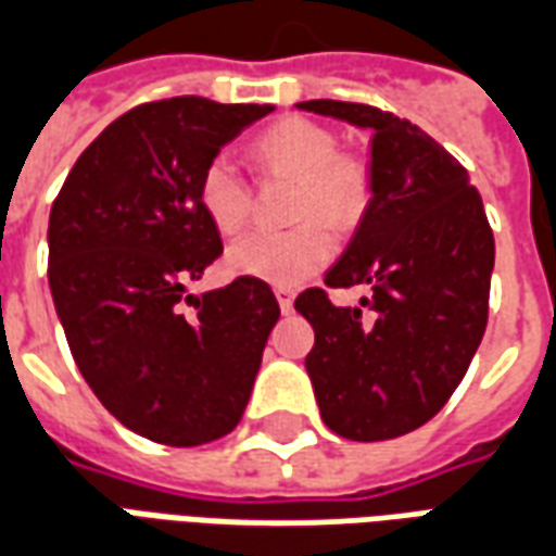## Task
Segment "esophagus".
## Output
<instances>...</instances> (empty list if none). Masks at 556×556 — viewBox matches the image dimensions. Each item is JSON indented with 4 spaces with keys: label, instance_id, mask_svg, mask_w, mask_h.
Returning <instances> with one entry per match:
<instances>
[{
    "label": "esophagus",
    "instance_id": "esophagus-1",
    "mask_svg": "<svg viewBox=\"0 0 556 556\" xmlns=\"http://www.w3.org/2000/svg\"><path fill=\"white\" fill-rule=\"evenodd\" d=\"M277 301H279V309L289 315L294 309V291L291 289H277Z\"/></svg>",
    "mask_w": 556,
    "mask_h": 556
}]
</instances>
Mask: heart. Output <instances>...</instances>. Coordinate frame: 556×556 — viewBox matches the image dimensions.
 <instances>
[{
  "mask_svg": "<svg viewBox=\"0 0 556 556\" xmlns=\"http://www.w3.org/2000/svg\"><path fill=\"white\" fill-rule=\"evenodd\" d=\"M255 163L267 175L294 178L289 231H253L231 243L226 267L235 277H250L291 289L315 277L333 258V229H351L372 195L369 169L361 157L342 154L333 130L309 118H282L253 142ZM199 205L219 235H235L250 217L253 195L238 166L226 154L211 157L199 172ZM319 219L315 220L314 217Z\"/></svg>",
  "mask_w": 556,
  "mask_h": 556,
  "instance_id": "1",
  "label": "heart"
}]
</instances>
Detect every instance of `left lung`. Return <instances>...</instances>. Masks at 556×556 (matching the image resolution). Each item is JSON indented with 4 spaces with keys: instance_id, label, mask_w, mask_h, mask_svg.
Wrapping results in <instances>:
<instances>
[{
    "instance_id": "left-lung-1",
    "label": "left lung",
    "mask_w": 556,
    "mask_h": 556,
    "mask_svg": "<svg viewBox=\"0 0 556 556\" xmlns=\"http://www.w3.org/2000/svg\"><path fill=\"white\" fill-rule=\"evenodd\" d=\"M298 106L372 130V199L325 277L327 289L369 286V298L337 306L306 289L294 309L315 330L306 372L327 429L390 441L462 384L489 321L494 235L465 166L408 118L369 103Z\"/></svg>"
}]
</instances>
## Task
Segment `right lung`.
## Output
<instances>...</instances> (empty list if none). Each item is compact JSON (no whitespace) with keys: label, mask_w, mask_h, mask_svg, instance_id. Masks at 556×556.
<instances>
[{"label":"right lung","mask_w":556,"mask_h":556,"mask_svg":"<svg viewBox=\"0 0 556 556\" xmlns=\"http://www.w3.org/2000/svg\"><path fill=\"white\" fill-rule=\"evenodd\" d=\"M270 103H139L94 139L50 211V291L79 372L122 426L202 446L243 417L279 318L262 279L187 294L223 253L199 172ZM193 305L184 311L182 303Z\"/></svg>","instance_id":"obj_1"}]
</instances>
